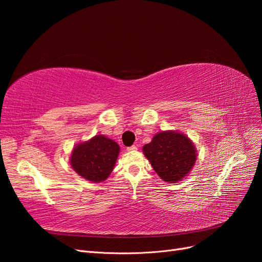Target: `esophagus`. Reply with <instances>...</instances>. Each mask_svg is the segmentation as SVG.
I'll return each instance as SVG.
<instances>
[{
	"label": "esophagus",
	"mask_w": 262,
	"mask_h": 262,
	"mask_svg": "<svg viewBox=\"0 0 262 262\" xmlns=\"http://www.w3.org/2000/svg\"><path fill=\"white\" fill-rule=\"evenodd\" d=\"M126 149H128L129 152H134V150H137V149H138V147H137L136 145H132V146L128 147V148H126Z\"/></svg>",
	"instance_id": "esophagus-1"
}]
</instances>
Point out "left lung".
I'll use <instances>...</instances> for the list:
<instances>
[{"label": "left lung", "instance_id": "left-lung-1", "mask_svg": "<svg viewBox=\"0 0 262 262\" xmlns=\"http://www.w3.org/2000/svg\"><path fill=\"white\" fill-rule=\"evenodd\" d=\"M142 150L157 175L170 184L186 178L198 157L192 140L182 132L172 130L156 133Z\"/></svg>", "mask_w": 262, "mask_h": 262}]
</instances>
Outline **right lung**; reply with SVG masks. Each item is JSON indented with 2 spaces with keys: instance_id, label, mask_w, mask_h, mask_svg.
<instances>
[{
  "instance_id": "obj_1",
  "label": "right lung",
  "mask_w": 262,
  "mask_h": 262,
  "mask_svg": "<svg viewBox=\"0 0 262 262\" xmlns=\"http://www.w3.org/2000/svg\"><path fill=\"white\" fill-rule=\"evenodd\" d=\"M120 146L114 140L97 134L75 144L70 156V165L82 178L92 182L106 180L115 168Z\"/></svg>"
}]
</instances>
